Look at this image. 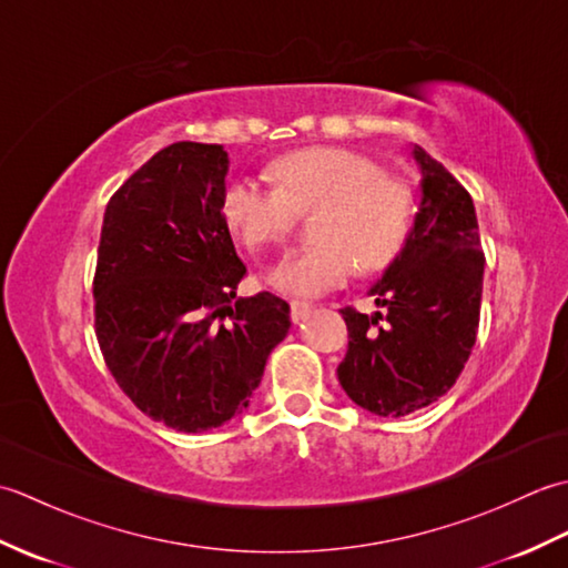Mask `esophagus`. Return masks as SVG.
Masks as SVG:
<instances>
[{"label": "esophagus", "mask_w": 568, "mask_h": 568, "mask_svg": "<svg viewBox=\"0 0 568 568\" xmlns=\"http://www.w3.org/2000/svg\"><path fill=\"white\" fill-rule=\"evenodd\" d=\"M310 310H312L310 303H303V300H291V317H293V322L305 320V315H307Z\"/></svg>", "instance_id": "34e87169"}]
</instances>
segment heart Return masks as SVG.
<instances>
[{"instance_id":"1","label":"heart","mask_w":568,"mask_h":568,"mask_svg":"<svg viewBox=\"0 0 568 568\" xmlns=\"http://www.w3.org/2000/svg\"><path fill=\"white\" fill-rule=\"evenodd\" d=\"M275 190L239 178L222 195V220L248 248L281 246L295 214L320 212L317 248L277 263L268 283L277 293L317 297L344 285L352 273H381L400 256L415 214V192L385 175L364 153L312 146L285 153L271 165Z\"/></svg>"}]
</instances>
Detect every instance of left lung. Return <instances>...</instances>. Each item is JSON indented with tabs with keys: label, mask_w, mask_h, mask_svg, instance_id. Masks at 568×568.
<instances>
[{
	"label": "left lung",
	"mask_w": 568,
	"mask_h": 568,
	"mask_svg": "<svg viewBox=\"0 0 568 568\" xmlns=\"http://www.w3.org/2000/svg\"><path fill=\"white\" fill-rule=\"evenodd\" d=\"M413 159L422 175L415 224L368 291L383 315L342 310L348 348L336 376L378 417H405L452 388L476 344L484 293L474 200L425 149L413 146Z\"/></svg>",
	"instance_id": "left-lung-1"
}]
</instances>
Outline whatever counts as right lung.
<instances>
[{
    "label": "right lung",
    "mask_w": 568,
    "mask_h": 568,
    "mask_svg": "<svg viewBox=\"0 0 568 568\" xmlns=\"http://www.w3.org/2000/svg\"><path fill=\"white\" fill-rule=\"evenodd\" d=\"M229 153L178 141L106 204L94 273L98 342L131 403L178 432L241 415L291 329L271 293L236 297L246 265L222 220Z\"/></svg>",
    "instance_id": "obj_1"
}]
</instances>
